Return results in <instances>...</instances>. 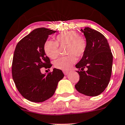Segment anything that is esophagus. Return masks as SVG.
<instances>
[{
  "label": "esophagus",
  "instance_id": "34e87169",
  "mask_svg": "<svg viewBox=\"0 0 125 125\" xmlns=\"http://www.w3.org/2000/svg\"><path fill=\"white\" fill-rule=\"evenodd\" d=\"M63 73H64V75L67 76V75L69 73V72H67V71H63Z\"/></svg>",
  "mask_w": 125,
  "mask_h": 125
}]
</instances>
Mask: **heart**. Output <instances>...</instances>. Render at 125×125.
Returning a JSON list of instances; mask_svg holds the SVG:
<instances>
[{"instance_id":"obj_1","label":"heart","mask_w":125,"mask_h":125,"mask_svg":"<svg viewBox=\"0 0 125 125\" xmlns=\"http://www.w3.org/2000/svg\"><path fill=\"white\" fill-rule=\"evenodd\" d=\"M56 42L46 40L43 44L45 53L51 59H56L59 54V46H66V53L68 56L60 58L54 62L56 68L67 71L77 61L76 57H81L87 49V41L76 31H69L56 37Z\"/></svg>"}]
</instances>
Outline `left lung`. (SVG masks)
<instances>
[{
	"label": "left lung",
	"mask_w": 125,
	"mask_h": 125,
	"mask_svg": "<svg viewBox=\"0 0 125 125\" xmlns=\"http://www.w3.org/2000/svg\"><path fill=\"white\" fill-rule=\"evenodd\" d=\"M81 30L86 39L87 49L76 64L80 79L75 88L83 94L95 97L101 94L109 84L113 56L107 40L101 33L89 27Z\"/></svg>",
	"instance_id": "1"
}]
</instances>
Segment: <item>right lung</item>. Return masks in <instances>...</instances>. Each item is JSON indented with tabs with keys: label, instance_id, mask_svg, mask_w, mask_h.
<instances>
[{
	"label": "right lung",
	"instance_id": "obj_1",
	"mask_svg": "<svg viewBox=\"0 0 125 125\" xmlns=\"http://www.w3.org/2000/svg\"><path fill=\"white\" fill-rule=\"evenodd\" d=\"M56 31L46 28L34 30L16 45L12 62V77L18 91L24 98L41 103L53 95L58 82L64 77L60 69H53L47 74L40 69L52 66L46 56L43 44L48 36Z\"/></svg>",
	"mask_w": 125,
	"mask_h": 125
}]
</instances>
